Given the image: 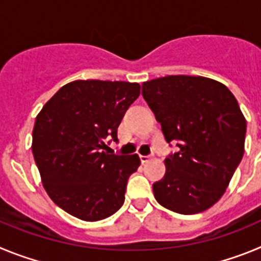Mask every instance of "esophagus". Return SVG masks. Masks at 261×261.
I'll use <instances>...</instances> for the list:
<instances>
[{"label": "esophagus", "instance_id": "esophagus-1", "mask_svg": "<svg viewBox=\"0 0 261 261\" xmlns=\"http://www.w3.org/2000/svg\"><path fill=\"white\" fill-rule=\"evenodd\" d=\"M140 159H141V163L144 165V163L149 162V159H150V156H145V155H141L140 156Z\"/></svg>", "mask_w": 261, "mask_h": 261}]
</instances>
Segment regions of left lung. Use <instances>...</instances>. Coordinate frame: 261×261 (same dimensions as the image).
Here are the masks:
<instances>
[{"instance_id": "left-lung-1", "label": "left lung", "mask_w": 261, "mask_h": 261, "mask_svg": "<svg viewBox=\"0 0 261 261\" xmlns=\"http://www.w3.org/2000/svg\"><path fill=\"white\" fill-rule=\"evenodd\" d=\"M142 95L180 150L165 159L153 184L159 204L180 214L213 206L226 192L244 153L246 119L223 84L201 75H167L142 84Z\"/></svg>"}]
</instances>
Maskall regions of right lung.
<instances>
[{"label": "right lung", "mask_w": 261, "mask_h": 261, "mask_svg": "<svg viewBox=\"0 0 261 261\" xmlns=\"http://www.w3.org/2000/svg\"><path fill=\"white\" fill-rule=\"evenodd\" d=\"M124 81H73L43 106L32 130V154L45 192L82 221L105 220L121 208L126 181L141 163L137 154L103 151L106 137L140 95Z\"/></svg>", "instance_id": "add662e5"}]
</instances>
